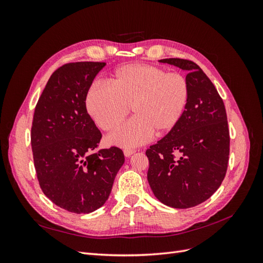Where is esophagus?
<instances>
[{"mask_svg":"<svg viewBox=\"0 0 263 263\" xmlns=\"http://www.w3.org/2000/svg\"><path fill=\"white\" fill-rule=\"evenodd\" d=\"M135 154V150L134 149H124V155L125 157H130L132 155Z\"/></svg>","mask_w":263,"mask_h":263,"instance_id":"34e87169","label":"esophagus"}]
</instances>
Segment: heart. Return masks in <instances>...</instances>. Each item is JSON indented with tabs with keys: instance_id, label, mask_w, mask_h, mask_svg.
Here are the masks:
<instances>
[{
	"instance_id": "b5f03b06",
	"label": "heart",
	"mask_w": 263,
	"mask_h": 263,
	"mask_svg": "<svg viewBox=\"0 0 263 263\" xmlns=\"http://www.w3.org/2000/svg\"><path fill=\"white\" fill-rule=\"evenodd\" d=\"M108 85L93 84L85 94L86 112L102 130L112 132L128 113L134 117L110 135L119 147L145 144L153 135L162 136L176 127L190 98L186 78L160 67L132 63L119 67Z\"/></svg>"
}]
</instances>
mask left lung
Returning a JSON list of instances; mask_svg holds the SVG:
<instances>
[{"mask_svg": "<svg viewBox=\"0 0 263 263\" xmlns=\"http://www.w3.org/2000/svg\"><path fill=\"white\" fill-rule=\"evenodd\" d=\"M169 63L187 72L190 98L174 128L147 149V178L155 196L173 209L205 202L220 186L229 159V130L224 102L203 70L185 59Z\"/></svg>", "mask_w": 263, "mask_h": 263, "instance_id": "1", "label": "left lung"}]
</instances>
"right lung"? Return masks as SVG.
Segmentation results:
<instances>
[{"label": "right lung", "instance_id": "add662e5", "mask_svg": "<svg viewBox=\"0 0 263 263\" xmlns=\"http://www.w3.org/2000/svg\"><path fill=\"white\" fill-rule=\"evenodd\" d=\"M105 62H73L51 74L35 107L34 163L44 194L71 213L104 205L125 162L117 147L100 149L102 134L86 112L85 94Z\"/></svg>", "mask_w": 263, "mask_h": 263}]
</instances>
